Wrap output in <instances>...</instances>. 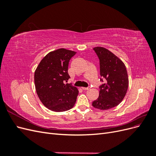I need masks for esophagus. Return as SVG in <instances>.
I'll return each instance as SVG.
<instances>
[{"mask_svg":"<svg viewBox=\"0 0 156 156\" xmlns=\"http://www.w3.org/2000/svg\"><path fill=\"white\" fill-rule=\"evenodd\" d=\"M83 90H89L90 88V87H87V88H85V87H82L81 88Z\"/></svg>","mask_w":156,"mask_h":156,"instance_id":"esophagus-1","label":"esophagus"}]
</instances>
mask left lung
<instances>
[{
    "label": "left lung",
    "mask_w": 156,
    "mask_h": 156,
    "mask_svg": "<svg viewBox=\"0 0 156 156\" xmlns=\"http://www.w3.org/2000/svg\"><path fill=\"white\" fill-rule=\"evenodd\" d=\"M94 50L100 59V75L105 82L100 87L99 97L92 105L98 109L108 110L123 100L128 88V75L124 63L109 50L103 47Z\"/></svg>",
    "instance_id": "8db88e82"
}]
</instances>
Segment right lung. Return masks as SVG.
Masks as SVG:
<instances>
[{
    "instance_id": "right-lung-1",
    "label": "right lung",
    "mask_w": 156,
    "mask_h": 156,
    "mask_svg": "<svg viewBox=\"0 0 156 156\" xmlns=\"http://www.w3.org/2000/svg\"><path fill=\"white\" fill-rule=\"evenodd\" d=\"M77 53L64 48L51 51L45 55L34 72L37 95L44 105L55 112H63L75 105L78 89L65 84L69 79V60Z\"/></svg>"
}]
</instances>
